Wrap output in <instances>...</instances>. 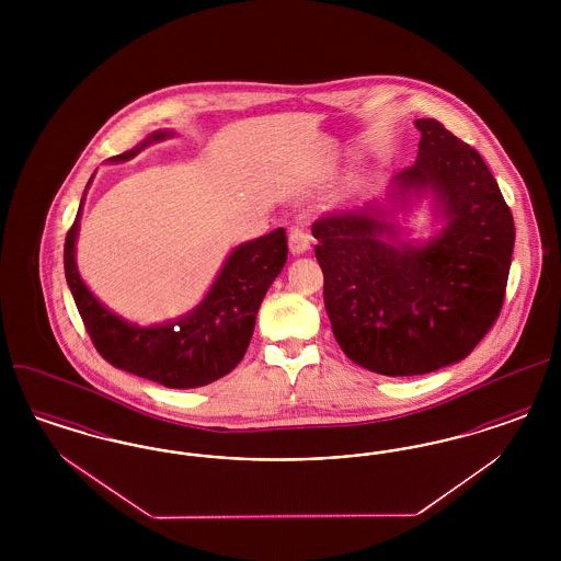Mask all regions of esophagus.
Masks as SVG:
<instances>
[{"instance_id": "obj_1", "label": "esophagus", "mask_w": 561, "mask_h": 561, "mask_svg": "<svg viewBox=\"0 0 561 561\" xmlns=\"http://www.w3.org/2000/svg\"><path fill=\"white\" fill-rule=\"evenodd\" d=\"M311 241H313V238H311L309 231H305V229H300V227L290 229L288 245H290V252H293L294 256H300V254L309 252V250H311Z\"/></svg>"}]
</instances>
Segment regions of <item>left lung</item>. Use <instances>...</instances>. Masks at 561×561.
I'll return each instance as SVG.
<instances>
[{"instance_id": "left-lung-1", "label": "left lung", "mask_w": 561, "mask_h": 561, "mask_svg": "<svg viewBox=\"0 0 561 561\" xmlns=\"http://www.w3.org/2000/svg\"><path fill=\"white\" fill-rule=\"evenodd\" d=\"M416 161L385 204L313 222L323 305L351 362L385 376L435 373L465 359L499 318L515 225L480 153L437 119H416ZM432 197L443 229L403 242L394 216Z\"/></svg>"}]
</instances>
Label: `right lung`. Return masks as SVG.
<instances>
[{"label":"right lung","instance_id":"1","mask_svg":"<svg viewBox=\"0 0 561 561\" xmlns=\"http://www.w3.org/2000/svg\"><path fill=\"white\" fill-rule=\"evenodd\" d=\"M170 136H174L172 130L149 134L147 140L108 161L133 160L151 142ZM83 197L65 240V277L96 351L111 366L170 389L204 387L231 373L250 345L256 313L268 286L288 261L286 231L279 227L263 238L233 248L213 288L183 318L138 325L108 311L81 279L76 241Z\"/></svg>","mask_w":561,"mask_h":561}]
</instances>
